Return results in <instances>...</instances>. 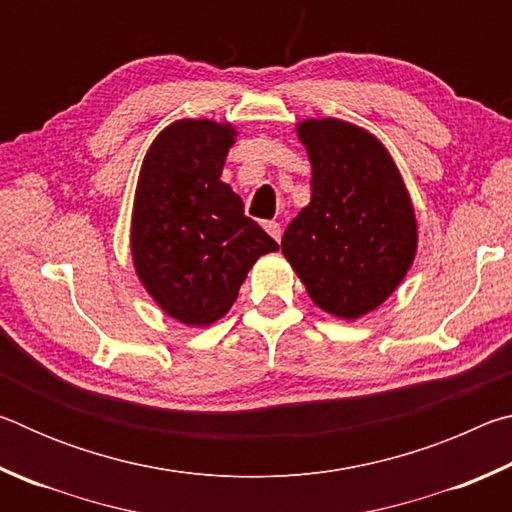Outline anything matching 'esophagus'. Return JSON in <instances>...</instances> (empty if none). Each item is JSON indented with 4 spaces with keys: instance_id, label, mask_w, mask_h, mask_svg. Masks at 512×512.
I'll return each instance as SVG.
<instances>
[{
    "instance_id": "esophagus-1",
    "label": "esophagus",
    "mask_w": 512,
    "mask_h": 512,
    "mask_svg": "<svg viewBox=\"0 0 512 512\" xmlns=\"http://www.w3.org/2000/svg\"><path fill=\"white\" fill-rule=\"evenodd\" d=\"M264 230L268 232V235H271L277 244H280V239H282V228H280V223H275V221H266L264 223Z\"/></svg>"
}]
</instances>
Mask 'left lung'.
I'll use <instances>...</instances> for the list:
<instances>
[{
	"mask_svg": "<svg viewBox=\"0 0 512 512\" xmlns=\"http://www.w3.org/2000/svg\"><path fill=\"white\" fill-rule=\"evenodd\" d=\"M311 203L289 223L282 253L309 298L345 320L379 307L415 257V214L391 155L339 119L302 121Z\"/></svg>",
	"mask_w": 512,
	"mask_h": 512,
	"instance_id": "1",
	"label": "left lung"
}]
</instances>
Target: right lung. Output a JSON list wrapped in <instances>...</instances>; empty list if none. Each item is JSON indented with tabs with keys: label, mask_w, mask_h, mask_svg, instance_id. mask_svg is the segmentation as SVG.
<instances>
[{
	"label": "right lung",
	"mask_w": 512,
	"mask_h": 512,
	"mask_svg": "<svg viewBox=\"0 0 512 512\" xmlns=\"http://www.w3.org/2000/svg\"><path fill=\"white\" fill-rule=\"evenodd\" d=\"M235 131L207 119L171 124L146 153L133 212V262L155 302L185 325H210L277 244L221 183Z\"/></svg>",
	"instance_id": "1"
}]
</instances>
